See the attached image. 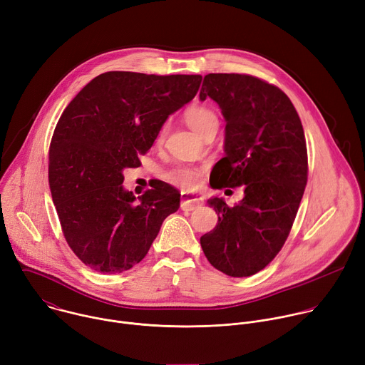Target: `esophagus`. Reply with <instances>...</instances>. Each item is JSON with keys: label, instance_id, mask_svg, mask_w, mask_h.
<instances>
[{"label": "esophagus", "instance_id": "obj_1", "mask_svg": "<svg viewBox=\"0 0 365 365\" xmlns=\"http://www.w3.org/2000/svg\"><path fill=\"white\" fill-rule=\"evenodd\" d=\"M203 205V199L197 195H190L186 192H182V203L180 207L183 211H195L199 206Z\"/></svg>", "mask_w": 365, "mask_h": 365}]
</instances>
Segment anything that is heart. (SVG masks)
<instances>
[{
  "mask_svg": "<svg viewBox=\"0 0 365 365\" xmlns=\"http://www.w3.org/2000/svg\"><path fill=\"white\" fill-rule=\"evenodd\" d=\"M183 115L186 123L203 137L212 131H217L220 124L217 113L210 107L200 106V103H196V106H190L189 108H186ZM166 131H168V124H163L158 134V138H155L158 143H162L165 140ZM200 176H202V170L197 168L179 166L166 172L165 179L175 186H180L183 189H192L199 183Z\"/></svg>",
  "mask_w": 365,
  "mask_h": 365,
  "instance_id": "obj_1",
  "label": "heart"
}]
</instances>
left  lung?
I'll use <instances>...</instances> for the list:
<instances>
[{"label": "left lung", "mask_w": 365, "mask_h": 365, "mask_svg": "<svg viewBox=\"0 0 365 365\" xmlns=\"http://www.w3.org/2000/svg\"><path fill=\"white\" fill-rule=\"evenodd\" d=\"M200 99L212 98L225 117V158L214 168L217 189L244 186L241 203L214 197L217 227L200 247L217 270L248 277L279 254L293 227L307 182L300 118L276 85L245 73H207Z\"/></svg>", "instance_id": "left-lung-1"}]
</instances>
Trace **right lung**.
<instances>
[{
    "label": "right lung",
    "mask_w": 365,
    "mask_h": 365,
    "mask_svg": "<svg viewBox=\"0 0 365 365\" xmlns=\"http://www.w3.org/2000/svg\"><path fill=\"white\" fill-rule=\"evenodd\" d=\"M200 75L113 71L93 78L65 108L48 148V186L63 237L102 274L130 270L148 252L180 193L159 180L138 200L123 189L166 118L195 98Z\"/></svg>",
    "instance_id": "obj_1"
}]
</instances>
